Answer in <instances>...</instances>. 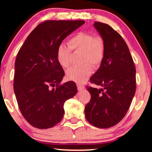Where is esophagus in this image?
Returning <instances> with one entry per match:
<instances>
[{"label":"esophagus","instance_id":"obj_1","mask_svg":"<svg viewBox=\"0 0 152 152\" xmlns=\"http://www.w3.org/2000/svg\"><path fill=\"white\" fill-rule=\"evenodd\" d=\"M77 90L78 91H82V89L84 88V85H82V84H77Z\"/></svg>","mask_w":152,"mask_h":152}]
</instances>
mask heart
<instances>
[{
	"label": "heart",
	"instance_id": "heart-1",
	"mask_svg": "<svg viewBox=\"0 0 152 152\" xmlns=\"http://www.w3.org/2000/svg\"><path fill=\"white\" fill-rule=\"evenodd\" d=\"M69 47L59 45L57 50L58 62L63 68H67L71 64L72 50L82 53L80 66H73L66 72L67 78L78 84L88 80L93 72L92 66L97 67L102 62L105 54L104 41L99 35L88 32H79L68 41Z\"/></svg>",
	"mask_w": 152,
	"mask_h": 152
}]
</instances>
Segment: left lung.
Wrapping results in <instances>:
<instances>
[{"mask_svg": "<svg viewBox=\"0 0 152 152\" xmlns=\"http://www.w3.org/2000/svg\"><path fill=\"white\" fill-rule=\"evenodd\" d=\"M94 26L104 41L105 54L90 82L102 88L86 86L91 97L84 112L89 123L106 129L121 121L129 109L136 89V67L119 33L101 22H95Z\"/></svg>", "mask_w": 152, "mask_h": 152, "instance_id": "1", "label": "left lung"}]
</instances>
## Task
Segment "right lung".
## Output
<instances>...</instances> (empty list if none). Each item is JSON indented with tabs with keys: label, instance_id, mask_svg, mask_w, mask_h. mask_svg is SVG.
<instances>
[{
	"label": "right lung",
	"instance_id": "add662e5",
	"mask_svg": "<svg viewBox=\"0 0 152 152\" xmlns=\"http://www.w3.org/2000/svg\"><path fill=\"white\" fill-rule=\"evenodd\" d=\"M84 20H45L33 30L18 51L14 91L23 116L31 125L48 129L64 117V102L77 92L75 83L61 84L64 70L57 50Z\"/></svg>",
	"mask_w": 152,
	"mask_h": 152
}]
</instances>
